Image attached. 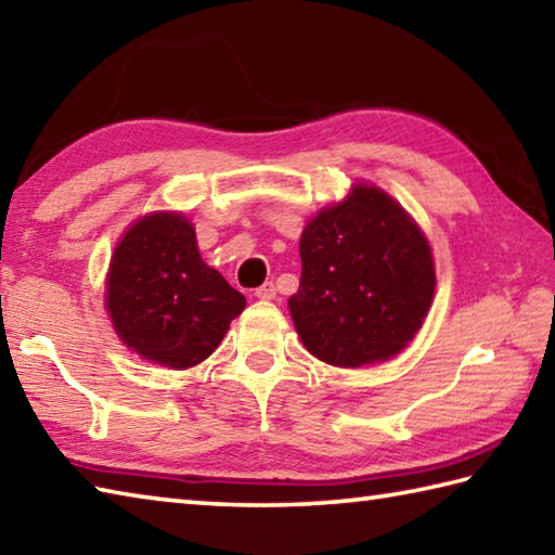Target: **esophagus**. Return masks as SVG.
Instances as JSON below:
<instances>
[{"label":"esophagus","mask_w":555,"mask_h":555,"mask_svg":"<svg viewBox=\"0 0 555 555\" xmlns=\"http://www.w3.org/2000/svg\"><path fill=\"white\" fill-rule=\"evenodd\" d=\"M254 295L260 299V301H270V299H275V295H278V289H275V285L273 282H266V285H260Z\"/></svg>","instance_id":"obj_1"}]
</instances>
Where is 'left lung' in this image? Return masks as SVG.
<instances>
[{"mask_svg":"<svg viewBox=\"0 0 555 555\" xmlns=\"http://www.w3.org/2000/svg\"><path fill=\"white\" fill-rule=\"evenodd\" d=\"M289 313L305 348L333 367L389 360L423 326L435 295L433 250L382 188L358 183L299 238Z\"/></svg>","mask_w":555,"mask_h":555,"instance_id":"left-lung-1","label":"left lung"}]
</instances>
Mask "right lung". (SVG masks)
Masks as SVG:
<instances>
[{"mask_svg":"<svg viewBox=\"0 0 555 555\" xmlns=\"http://www.w3.org/2000/svg\"><path fill=\"white\" fill-rule=\"evenodd\" d=\"M246 307L197 250L193 224L181 212H152L115 246L106 309L120 340L140 358L171 370L201 364Z\"/></svg>","mask_w":555,"mask_h":555,"instance_id":"right-lung-1","label":"right lung"}]
</instances>
